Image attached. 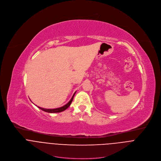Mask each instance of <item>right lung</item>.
Listing matches in <instances>:
<instances>
[{
  "mask_svg": "<svg viewBox=\"0 0 161 161\" xmlns=\"http://www.w3.org/2000/svg\"><path fill=\"white\" fill-rule=\"evenodd\" d=\"M75 93H76V92H75ZM75 93L74 95L73 96L71 99L69 101V103H67L65 105L63 106L62 107L58 108H55V109H46V108H42L39 107V106H38V108H39V109H41V110H42V111H46V112H48V113H59V112H62V111L65 110L69 106L71 105V103H72V101H73V97H74V96H75Z\"/></svg>",
  "mask_w": 161,
  "mask_h": 161,
  "instance_id": "right-lung-1",
  "label": "right lung"
}]
</instances>
